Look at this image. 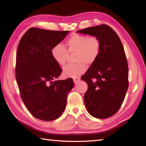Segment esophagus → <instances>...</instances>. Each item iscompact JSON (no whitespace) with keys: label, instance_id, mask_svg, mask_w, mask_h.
<instances>
[{"label":"esophagus","instance_id":"1","mask_svg":"<svg viewBox=\"0 0 146 146\" xmlns=\"http://www.w3.org/2000/svg\"><path fill=\"white\" fill-rule=\"evenodd\" d=\"M80 80V78H73V82L75 83H77L78 82H79Z\"/></svg>","mask_w":146,"mask_h":146}]
</instances>
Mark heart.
<instances>
[{
    "mask_svg": "<svg viewBox=\"0 0 146 146\" xmlns=\"http://www.w3.org/2000/svg\"><path fill=\"white\" fill-rule=\"evenodd\" d=\"M66 48L61 44L55 45L51 49V55L56 63L59 65L65 64L68 53H76L73 64H68L63 68L65 77L75 78L85 72L87 65H92L97 60L100 54L101 43L95 36H87L75 34L68 38Z\"/></svg>",
    "mask_w": 146,
    "mask_h": 146,
    "instance_id": "1",
    "label": "heart"
}]
</instances>
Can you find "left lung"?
<instances>
[{
  "mask_svg": "<svg viewBox=\"0 0 146 146\" xmlns=\"http://www.w3.org/2000/svg\"><path fill=\"white\" fill-rule=\"evenodd\" d=\"M95 36L101 49L97 60L81 78L87 83L84 102L89 113L97 119H107L117 112L129 87V68L119 36L106 24L77 31Z\"/></svg>",
  "mask_w": 146,
  "mask_h": 146,
  "instance_id": "8db88e82",
  "label": "left lung"
}]
</instances>
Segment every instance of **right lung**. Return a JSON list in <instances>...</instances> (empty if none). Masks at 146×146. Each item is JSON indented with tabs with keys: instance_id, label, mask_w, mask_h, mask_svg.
Returning <instances> with one entry per match:
<instances>
[{
	"instance_id": "add662e5",
	"label": "right lung",
	"mask_w": 146,
	"mask_h": 146,
	"mask_svg": "<svg viewBox=\"0 0 146 146\" xmlns=\"http://www.w3.org/2000/svg\"><path fill=\"white\" fill-rule=\"evenodd\" d=\"M68 33L31 27L19 43L15 78L21 97L29 112L41 120L61 116L74 86L72 78L56 80L62 70L51 55L52 48Z\"/></svg>"
}]
</instances>
